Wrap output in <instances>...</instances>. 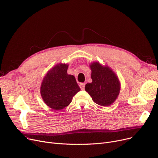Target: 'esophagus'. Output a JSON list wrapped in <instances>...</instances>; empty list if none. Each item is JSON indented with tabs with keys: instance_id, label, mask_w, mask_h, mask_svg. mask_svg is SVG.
Masks as SVG:
<instances>
[{
	"instance_id": "esophagus-1",
	"label": "esophagus",
	"mask_w": 158,
	"mask_h": 158,
	"mask_svg": "<svg viewBox=\"0 0 158 158\" xmlns=\"http://www.w3.org/2000/svg\"><path fill=\"white\" fill-rule=\"evenodd\" d=\"M85 86V83H80L79 84V87L81 88V89L82 90H84Z\"/></svg>"
}]
</instances>
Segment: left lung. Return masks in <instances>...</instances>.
<instances>
[{"label": "left lung", "mask_w": 158, "mask_h": 158, "mask_svg": "<svg viewBox=\"0 0 158 158\" xmlns=\"http://www.w3.org/2000/svg\"><path fill=\"white\" fill-rule=\"evenodd\" d=\"M92 82L87 83L85 90L93 101L101 106H109L117 99L120 91V83L116 75L108 67L94 62L90 65Z\"/></svg>", "instance_id": "1"}]
</instances>
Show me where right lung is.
Returning <instances> with one entry per match:
<instances>
[{
    "instance_id": "add662e5",
    "label": "right lung",
    "mask_w": 158,
    "mask_h": 158,
    "mask_svg": "<svg viewBox=\"0 0 158 158\" xmlns=\"http://www.w3.org/2000/svg\"><path fill=\"white\" fill-rule=\"evenodd\" d=\"M68 65L57 64L47 73L40 86L45 103L55 110L70 105L73 96L80 91L75 77L67 73Z\"/></svg>"
}]
</instances>
